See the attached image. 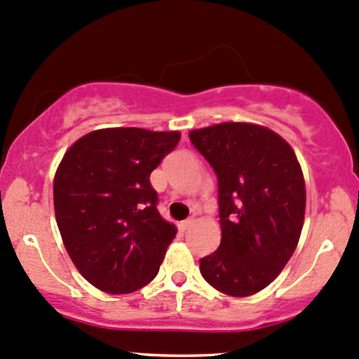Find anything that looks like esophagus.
<instances>
[{"label":"esophagus","instance_id":"34e87169","mask_svg":"<svg viewBox=\"0 0 359 359\" xmlns=\"http://www.w3.org/2000/svg\"><path fill=\"white\" fill-rule=\"evenodd\" d=\"M193 224H194V219H186V221L179 222V228L182 229V231H187V229H189Z\"/></svg>","mask_w":359,"mask_h":359}]
</instances>
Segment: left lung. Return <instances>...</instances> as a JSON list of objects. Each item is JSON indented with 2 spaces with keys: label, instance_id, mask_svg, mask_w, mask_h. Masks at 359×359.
I'll return each mask as SVG.
<instances>
[{
  "label": "left lung",
  "instance_id": "1",
  "mask_svg": "<svg viewBox=\"0 0 359 359\" xmlns=\"http://www.w3.org/2000/svg\"><path fill=\"white\" fill-rule=\"evenodd\" d=\"M217 175L221 245L200 259L203 279L229 297L264 290L300 240L305 182L291 145L272 130L222 123L189 133Z\"/></svg>",
  "mask_w": 359,
  "mask_h": 359
}]
</instances>
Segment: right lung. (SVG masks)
<instances>
[{
    "label": "right lung",
    "mask_w": 359,
    "mask_h": 359,
    "mask_svg": "<svg viewBox=\"0 0 359 359\" xmlns=\"http://www.w3.org/2000/svg\"><path fill=\"white\" fill-rule=\"evenodd\" d=\"M179 140V131L107 128L76 140L59 163V233L76 270L98 290L133 293L158 276L177 229L158 212L149 177Z\"/></svg>",
    "instance_id": "obj_1"
}]
</instances>
